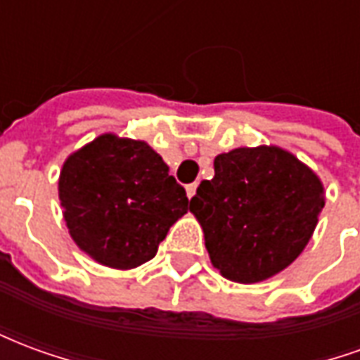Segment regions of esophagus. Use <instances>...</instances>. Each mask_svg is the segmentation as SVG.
I'll return each instance as SVG.
<instances>
[{
  "instance_id": "34e87169",
  "label": "esophagus",
  "mask_w": 360,
  "mask_h": 360,
  "mask_svg": "<svg viewBox=\"0 0 360 360\" xmlns=\"http://www.w3.org/2000/svg\"><path fill=\"white\" fill-rule=\"evenodd\" d=\"M196 188H198V185H196V183H191V185H187V196H188V198H193V196L196 195Z\"/></svg>"
}]
</instances>
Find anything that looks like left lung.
Returning <instances> with one entry per match:
<instances>
[{"label": "left lung", "instance_id": "obj_1", "mask_svg": "<svg viewBox=\"0 0 360 360\" xmlns=\"http://www.w3.org/2000/svg\"><path fill=\"white\" fill-rule=\"evenodd\" d=\"M191 198L212 264L227 279L257 283L299 257L324 208L322 183L276 146L235 148Z\"/></svg>", "mask_w": 360, "mask_h": 360}]
</instances>
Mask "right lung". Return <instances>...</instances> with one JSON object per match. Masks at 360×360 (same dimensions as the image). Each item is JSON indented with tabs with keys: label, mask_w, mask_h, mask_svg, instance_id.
Instances as JSON below:
<instances>
[{
	"label": "right lung",
	"mask_w": 360,
	"mask_h": 360,
	"mask_svg": "<svg viewBox=\"0 0 360 360\" xmlns=\"http://www.w3.org/2000/svg\"><path fill=\"white\" fill-rule=\"evenodd\" d=\"M59 200L69 233L100 264L129 270L156 257L191 208L187 193L146 142L102 134L61 169Z\"/></svg>",
	"instance_id": "1"
}]
</instances>
